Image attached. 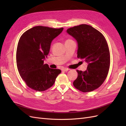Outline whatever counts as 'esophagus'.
<instances>
[{
    "label": "esophagus",
    "instance_id": "obj_1",
    "mask_svg": "<svg viewBox=\"0 0 126 126\" xmlns=\"http://www.w3.org/2000/svg\"><path fill=\"white\" fill-rule=\"evenodd\" d=\"M62 70V71H67L68 70H69L70 69H68V68H63Z\"/></svg>",
    "mask_w": 126,
    "mask_h": 126
}]
</instances>
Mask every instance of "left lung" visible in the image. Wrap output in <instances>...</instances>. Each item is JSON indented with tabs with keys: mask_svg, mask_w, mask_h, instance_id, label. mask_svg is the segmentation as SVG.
<instances>
[{
	"mask_svg": "<svg viewBox=\"0 0 126 126\" xmlns=\"http://www.w3.org/2000/svg\"><path fill=\"white\" fill-rule=\"evenodd\" d=\"M67 32L77 42L78 58L88 63L86 71L77 70L78 77L74 86L83 93L97 89L106 79L110 67V52L105 38L86 24L70 28Z\"/></svg>",
	"mask_w": 126,
	"mask_h": 126,
	"instance_id": "8db88e82",
	"label": "left lung"
}]
</instances>
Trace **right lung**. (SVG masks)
Wrapping results in <instances>:
<instances>
[{"label": "right lung", "mask_w": 126, "mask_h": 126, "mask_svg": "<svg viewBox=\"0 0 126 126\" xmlns=\"http://www.w3.org/2000/svg\"><path fill=\"white\" fill-rule=\"evenodd\" d=\"M63 29L38 26L27 30L20 37L16 52L17 66L20 77L30 88L38 91L48 89L61 72L44 62L52 41Z\"/></svg>", "instance_id": "1"}]
</instances>
